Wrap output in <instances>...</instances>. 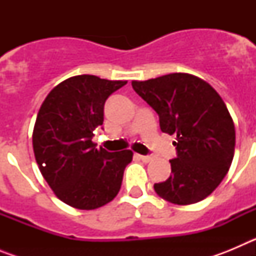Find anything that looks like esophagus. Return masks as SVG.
Segmentation results:
<instances>
[{"label":"esophagus","mask_w":256,"mask_h":256,"mask_svg":"<svg viewBox=\"0 0 256 256\" xmlns=\"http://www.w3.org/2000/svg\"><path fill=\"white\" fill-rule=\"evenodd\" d=\"M138 156H140V159H141L144 162H148L152 160V156L151 155H138Z\"/></svg>","instance_id":"34e87169"}]
</instances>
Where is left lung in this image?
<instances>
[{
	"label": "left lung",
	"instance_id": "1",
	"mask_svg": "<svg viewBox=\"0 0 256 256\" xmlns=\"http://www.w3.org/2000/svg\"><path fill=\"white\" fill-rule=\"evenodd\" d=\"M132 87L159 115L160 130L177 136L170 177L154 184L156 194L178 205L204 200L226 177L234 154V124L222 97L184 73L133 80Z\"/></svg>",
	"mask_w": 256,
	"mask_h": 256
}]
</instances>
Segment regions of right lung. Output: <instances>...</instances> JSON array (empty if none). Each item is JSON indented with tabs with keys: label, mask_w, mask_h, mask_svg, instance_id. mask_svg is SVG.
Here are the masks:
<instances>
[{
	"label": "right lung",
	"mask_w": 256,
	"mask_h": 256,
	"mask_svg": "<svg viewBox=\"0 0 256 256\" xmlns=\"http://www.w3.org/2000/svg\"><path fill=\"white\" fill-rule=\"evenodd\" d=\"M126 80L76 76L46 97L33 130L40 170L62 202L82 210L108 204L120 190L130 150L108 152L92 142L104 123V105Z\"/></svg>",
	"instance_id": "add662e5"
}]
</instances>
